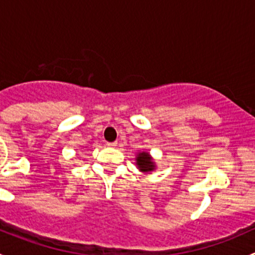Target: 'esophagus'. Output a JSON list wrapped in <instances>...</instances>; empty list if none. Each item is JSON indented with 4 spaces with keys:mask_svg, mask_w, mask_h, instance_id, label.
<instances>
[{
    "mask_svg": "<svg viewBox=\"0 0 255 255\" xmlns=\"http://www.w3.org/2000/svg\"><path fill=\"white\" fill-rule=\"evenodd\" d=\"M109 146H117V142H111V143H107Z\"/></svg>",
    "mask_w": 255,
    "mask_h": 255,
    "instance_id": "34e87169",
    "label": "esophagus"
}]
</instances>
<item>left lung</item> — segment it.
Masks as SVG:
<instances>
[{"instance_id":"obj_1","label":"left lung","mask_w":255,"mask_h":255,"mask_svg":"<svg viewBox=\"0 0 255 255\" xmlns=\"http://www.w3.org/2000/svg\"><path fill=\"white\" fill-rule=\"evenodd\" d=\"M137 166L142 173H149V171H153L155 169V163L153 161L151 156L149 155V153L146 151H139L137 154Z\"/></svg>"}]
</instances>
